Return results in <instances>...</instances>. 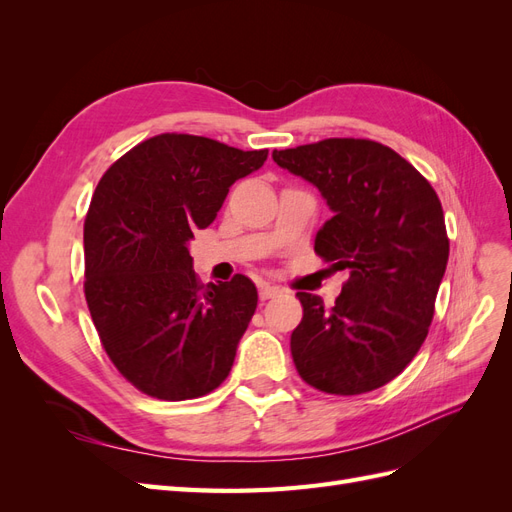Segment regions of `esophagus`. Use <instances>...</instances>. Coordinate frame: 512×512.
<instances>
[{
	"instance_id": "34e87169",
	"label": "esophagus",
	"mask_w": 512,
	"mask_h": 512,
	"mask_svg": "<svg viewBox=\"0 0 512 512\" xmlns=\"http://www.w3.org/2000/svg\"><path fill=\"white\" fill-rule=\"evenodd\" d=\"M280 292H282V288L275 286V284H260V288H258V294H260L262 301L273 299V297H277V294H280Z\"/></svg>"
}]
</instances>
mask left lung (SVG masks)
Wrapping results in <instances>:
<instances>
[{
	"label": "left lung",
	"mask_w": 512,
	"mask_h": 512,
	"mask_svg": "<svg viewBox=\"0 0 512 512\" xmlns=\"http://www.w3.org/2000/svg\"><path fill=\"white\" fill-rule=\"evenodd\" d=\"M273 160L327 200L333 218L316 232L314 250L350 273L333 307L297 292L294 365L324 393L374 391L406 369L427 337L448 262L440 198L399 153L365 138H327L273 151Z\"/></svg>",
	"instance_id": "8db88e82"
}]
</instances>
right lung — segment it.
Wrapping results in <instances>:
<instances>
[{
    "mask_svg": "<svg viewBox=\"0 0 512 512\" xmlns=\"http://www.w3.org/2000/svg\"><path fill=\"white\" fill-rule=\"evenodd\" d=\"M267 153L160 134L100 179L83 232L85 299L106 354L138 391L194 399L230 374L258 292L245 275L200 284L190 241Z\"/></svg>",
    "mask_w": 512,
    "mask_h": 512,
    "instance_id": "obj_1",
    "label": "right lung"
}]
</instances>
